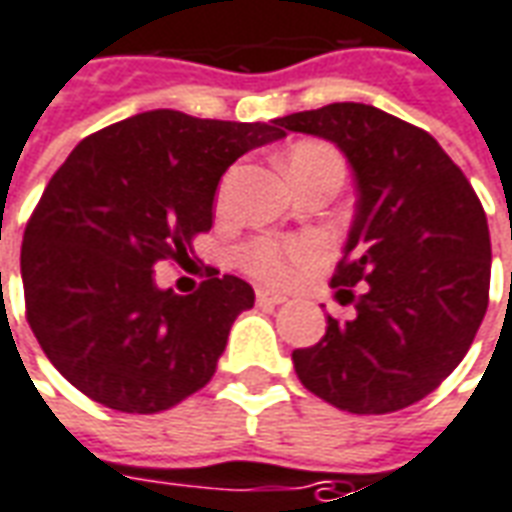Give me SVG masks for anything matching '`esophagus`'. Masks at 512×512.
I'll return each mask as SVG.
<instances>
[{
    "mask_svg": "<svg viewBox=\"0 0 512 512\" xmlns=\"http://www.w3.org/2000/svg\"><path fill=\"white\" fill-rule=\"evenodd\" d=\"M257 296V305H266V307H274V305H282L288 296L280 291H274V288H257L255 291Z\"/></svg>",
    "mask_w": 512,
    "mask_h": 512,
    "instance_id": "esophagus-1",
    "label": "esophagus"
}]
</instances>
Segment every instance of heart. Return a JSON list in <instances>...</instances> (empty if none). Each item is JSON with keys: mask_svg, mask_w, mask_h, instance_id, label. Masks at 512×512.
I'll return each instance as SVG.
<instances>
[{"mask_svg": "<svg viewBox=\"0 0 512 512\" xmlns=\"http://www.w3.org/2000/svg\"><path fill=\"white\" fill-rule=\"evenodd\" d=\"M316 163H335L343 166L338 152H332L330 146L324 144H299L288 157V174L305 169V166H316ZM230 196V180L221 182L216 205L219 210L227 205ZM324 255V249L316 238H305V235H288V238H252L249 244L241 246L238 252V263L249 271L252 277L268 282H291L296 280L302 271L313 268Z\"/></svg>", "mask_w": 512, "mask_h": 512, "instance_id": "1", "label": "heart"}]
</instances>
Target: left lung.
Returning a JSON list of instances; mask_svg holds the SVG:
<instances>
[{"mask_svg":"<svg viewBox=\"0 0 512 512\" xmlns=\"http://www.w3.org/2000/svg\"><path fill=\"white\" fill-rule=\"evenodd\" d=\"M277 127L332 141L357 182L355 221L332 274L357 316H327L321 341L293 349L296 377L357 416L416 405L466 357L488 310L491 235L480 196L430 132L380 107L335 102Z\"/></svg>","mask_w":512,"mask_h":512,"instance_id":"1","label":"left lung"}]
</instances>
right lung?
Listing matches in <instances>:
<instances>
[{"instance_id": "obj_1", "label": "right lung", "mask_w": 512, "mask_h": 512, "mask_svg": "<svg viewBox=\"0 0 512 512\" xmlns=\"http://www.w3.org/2000/svg\"><path fill=\"white\" fill-rule=\"evenodd\" d=\"M277 121L146 110L88 135L52 174L21 244L24 307L49 363L88 399L160 413L216 374L252 285L207 268L199 291H160V263H191L213 227L221 174L277 141Z\"/></svg>"}]
</instances>
